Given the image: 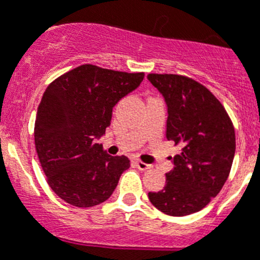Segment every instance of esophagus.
<instances>
[{
	"label": "esophagus",
	"mask_w": 260,
	"mask_h": 260,
	"mask_svg": "<svg viewBox=\"0 0 260 260\" xmlns=\"http://www.w3.org/2000/svg\"><path fill=\"white\" fill-rule=\"evenodd\" d=\"M135 165H137V167H138L139 170H142V171H145V170H149V169H151V165H149V164H145V162H142V160H137V162H135Z\"/></svg>",
	"instance_id": "34e87169"
}]
</instances>
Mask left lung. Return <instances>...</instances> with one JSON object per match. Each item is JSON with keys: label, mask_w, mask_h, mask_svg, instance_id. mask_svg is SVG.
Returning <instances> with one entry per match:
<instances>
[{"label": "left lung", "mask_w": 260, "mask_h": 260, "mask_svg": "<svg viewBox=\"0 0 260 260\" xmlns=\"http://www.w3.org/2000/svg\"><path fill=\"white\" fill-rule=\"evenodd\" d=\"M147 79L166 104V138L182 146L171 158L164 190L149 192V199L167 215H190L209 205L229 178L234 126L219 101L194 79L177 74H149Z\"/></svg>", "instance_id": "1"}]
</instances>
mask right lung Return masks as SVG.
<instances>
[{"instance_id": "1", "label": "right lung", "mask_w": 260, "mask_h": 260, "mask_svg": "<svg viewBox=\"0 0 260 260\" xmlns=\"http://www.w3.org/2000/svg\"><path fill=\"white\" fill-rule=\"evenodd\" d=\"M143 73L82 65L57 78L38 106L34 142L51 190L66 203L91 207L105 202L130 167L95 141L110 126L113 109L143 81Z\"/></svg>"}]
</instances>
